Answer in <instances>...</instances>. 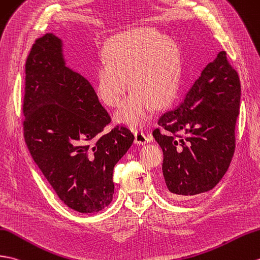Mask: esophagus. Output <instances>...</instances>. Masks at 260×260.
<instances>
[{
	"mask_svg": "<svg viewBox=\"0 0 260 260\" xmlns=\"http://www.w3.org/2000/svg\"><path fill=\"white\" fill-rule=\"evenodd\" d=\"M135 135V143L136 144H147L150 141H152V137H150L148 134H146L144 131L142 129H136L134 132Z\"/></svg>",
	"mask_w": 260,
	"mask_h": 260,
	"instance_id": "1",
	"label": "esophagus"
}]
</instances>
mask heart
<instances>
[{
    "label": "heart",
    "mask_w": 260,
    "mask_h": 260,
    "mask_svg": "<svg viewBox=\"0 0 260 260\" xmlns=\"http://www.w3.org/2000/svg\"><path fill=\"white\" fill-rule=\"evenodd\" d=\"M104 57L94 80L99 98L116 107L128 90L129 81L134 88L116 113L119 122L143 126L155 106L162 107L172 101L180 74V53L173 39L150 27L128 29L111 39Z\"/></svg>",
    "instance_id": "b5f03b06"
}]
</instances>
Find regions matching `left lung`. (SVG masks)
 Instances as JSON below:
<instances>
[{"label":"left lung","instance_id":"8db88e82","mask_svg":"<svg viewBox=\"0 0 260 260\" xmlns=\"http://www.w3.org/2000/svg\"><path fill=\"white\" fill-rule=\"evenodd\" d=\"M239 104V77L221 51L180 105L159 117L153 135L164 153L162 175L171 197L202 194L219 183L235 152Z\"/></svg>","mask_w":260,"mask_h":260}]
</instances>
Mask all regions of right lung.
Wrapping results in <instances>:
<instances>
[{
	"instance_id": "1",
	"label": "right lung",
	"mask_w": 260,
	"mask_h": 260,
	"mask_svg": "<svg viewBox=\"0 0 260 260\" xmlns=\"http://www.w3.org/2000/svg\"><path fill=\"white\" fill-rule=\"evenodd\" d=\"M24 140L59 199L78 213L111 204L113 171L134 135L111 123L93 86L65 65L62 41L47 33L35 41L25 63Z\"/></svg>"
}]
</instances>
